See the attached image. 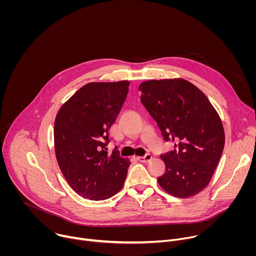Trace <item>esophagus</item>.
Masks as SVG:
<instances>
[{"instance_id": "obj_1", "label": "esophagus", "mask_w": 256, "mask_h": 256, "mask_svg": "<svg viewBox=\"0 0 256 256\" xmlns=\"http://www.w3.org/2000/svg\"><path fill=\"white\" fill-rule=\"evenodd\" d=\"M138 160L140 161V162H142V163H147V162H149V161L152 160V155H151V154H146V155L142 156V157H138Z\"/></svg>"}]
</instances>
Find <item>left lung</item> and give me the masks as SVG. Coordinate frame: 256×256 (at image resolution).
Returning <instances> with one entry per match:
<instances>
[{
	"label": "left lung",
	"mask_w": 256,
	"mask_h": 256,
	"mask_svg": "<svg viewBox=\"0 0 256 256\" xmlns=\"http://www.w3.org/2000/svg\"><path fill=\"white\" fill-rule=\"evenodd\" d=\"M140 102L174 150L161 155L165 173L158 184L169 194L188 198L208 186L225 144L220 116L206 96L184 79L150 80L138 87Z\"/></svg>",
	"instance_id": "8db88e82"
}]
</instances>
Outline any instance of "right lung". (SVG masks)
<instances>
[{"instance_id": "right-lung-1", "label": "right lung", "mask_w": 256, "mask_h": 256, "mask_svg": "<svg viewBox=\"0 0 256 256\" xmlns=\"http://www.w3.org/2000/svg\"><path fill=\"white\" fill-rule=\"evenodd\" d=\"M128 81L88 83L64 102L56 116L54 138L58 164L80 196L103 200L124 186L130 162L118 147L108 154L109 128L128 93Z\"/></svg>"}]
</instances>
